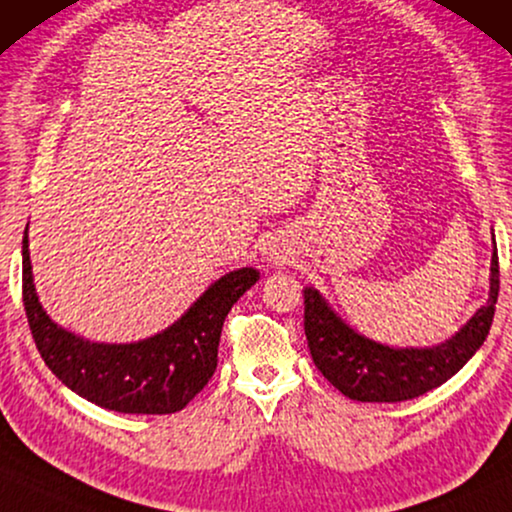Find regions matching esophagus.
I'll return each instance as SVG.
<instances>
[{
	"label": "esophagus",
	"mask_w": 512,
	"mask_h": 512,
	"mask_svg": "<svg viewBox=\"0 0 512 512\" xmlns=\"http://www.w3.org/2000/svg\"><path fill=\"white\" fill-rule=\"evenodd\" d=\"M266 259H271V262H278V259H283V255H280V253H276V250H273V253H269V257H266Z\"/></svg>",
	"instance_id": "obj_1"
}]
</instances>
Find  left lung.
Instances as JSON below:
<instances>
[{
	"instance_id": "8db88e82",
	"label": "left lung",
	"mask_w": 512,
	"mask_h": 512,
	"mask_svg": "<svg viewBox=\"0 0 512 512\" xmlns=\"http://www.w3.org/2000/svg\"><path fill=\"white\" fill-rule=\"evenodd\" d=\"M499 297V255L496 243L489 266V299L448 341L429 348H392L348 322L315 290H304V329L313 362L338 392L355 401L394 403L415 399L450 380L475 355L489 334Z\"/></svg>"
}]
</instances>
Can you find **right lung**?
Masks as SVG:
<instances>
[{
    "mask_svg": "<svg viewBox=\"0 0 512 512\" xmlns=\"http://www.w3.org/2000/svg\"><path fill=\"white\" fill-rule=\"evenodd\" d=\"M257 278L250 266L229 271L160 334L134 343H97L43 311L27 229L23 236V304L43 362L78 397L115 413L167 415L197 397L218 366L222 322Z\"/></svg>",
    "mask_w": 512,
    "mask_h": 512,
    "instance_id": "obj_1",
    "label": "right lung"
}]
</instances>
